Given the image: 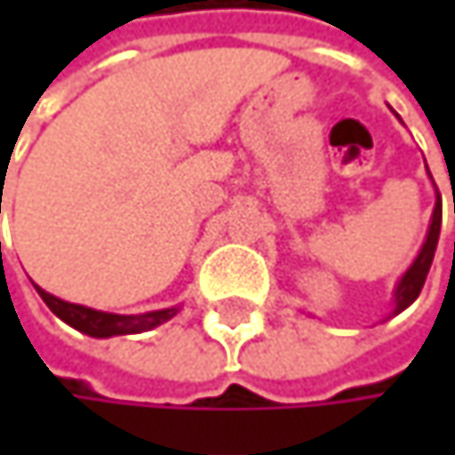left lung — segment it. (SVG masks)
<instances>
[{
  "instance_id": "left-lung-1",
  "label": "left lung",
  "mask_w": 455,
  "mask_h": 455,
  "mask_svg": "<svg viewBox=\"0 0 455 455\" xmlns=\"http://www.w3.org/2000/svg\"><path fill=\"white\" fill-rule=\"evenodd\" d=\"M440 221H443V200L437 195V205H435V213H432V227L427 234V242L419 252V258L413 260L406 276L401 279L398 284V292H395V314H401L403 308H409L411 303L419 298L424 282H427V274H429V266H432V258H435V250H437V236H440Z\"/></svg>"
}]
</instances>
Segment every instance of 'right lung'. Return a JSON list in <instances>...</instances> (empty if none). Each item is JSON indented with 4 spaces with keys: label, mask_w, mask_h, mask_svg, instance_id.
<instances>
[{
    "label": "right lung",
    "mask_w": 455,
    "mask_h": 455,
    "mask_svg": "<svg viewBox=\"0 0 455 455\" xmlns=\"http://www.w3.org/2000/svg\"><path fill=\"white\" fill-rule=\"evenodd\" d=\"M42 300L49 306V311L54 316H60L65 323H70L73 329L89 334V337H113V334H139L147 331L163 321L176 316L179 308H165V311H152V314H141V316H118V314H102L94 308H84L76 303H65L54 295L44 292L42 287H36Z\"/></svg>",
    "instance_id": "1"
}]
</instances>
